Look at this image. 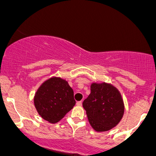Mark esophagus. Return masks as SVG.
I'll list each match as a JSON object with an SVG mask.
<instances>
[{
	"mask_svg": "<svg viewBox=\"0 0 156 156\" xmlns=\"http://www.w3.org/2000/svg\"><path fill=\"white\" fill-rule=\"evenodd\" d=\"M77 105H78V106H81L82 105V101H78V102H77Z\"/></svg>",
	"mask_w": 156,
	"mask_h": 156,
	"instance_id": "34e87169",
	"label": "esophagus"
}]
</instances>
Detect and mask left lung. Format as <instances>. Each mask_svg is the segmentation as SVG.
<instances>
[{
  "mask_svg": "<svg viewBox=\"0 0 156 156\" xmlns=\"http://www.w3.org/2000/svg\"><path fill=\"white\" fill-rule=\"evenodd\" d=\"M91 126L96 131H107L115 127L124 114V103L117 89L112 84L93 83L91 93L83 102Z\"/></svg>",
  "mask_w": 156,
  "mask_h": 156,
  "instance_id": "left-lung-1",
  "label": "left lung"
}]
</instances>
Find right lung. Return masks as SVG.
<instances>
[{
    "instance_id": "add662e5",
    "label": "right lung",
    "mask_w": 156,
    "mask_h": 156,
    "mask_svg": "<svg viewBox=\"0 0 156 156\" xmlns=\"http://www.w3.org/2000/svg\"><path fill=\"white\" fill-rule=\"evenodd\" d=\"M75 104L73 89L61 78L53 77L44 81L35 94L37 111L44 119L51 123L60 121Z\"/></svg>"
}]
</instances>
